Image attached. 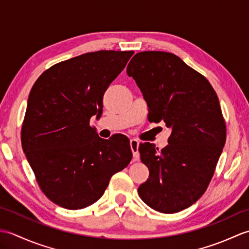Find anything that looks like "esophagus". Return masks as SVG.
<instances>
[{"mask_svg":"<svg viewBox=\"0 0 249 249\" xmlns=\"http://www.w3.org/2000/svg\"><path fill=\"white\" fill-rule=\"evenodd\" d=\"M129 144H130V149L131 152H133V155H134V160L137 161L139 160V141L137 139H130L129 141Z\"/></svg>","mask_w":249,"mask_h":249,"instance_id":"34e87169","label":"esophagus"}]
</instances>
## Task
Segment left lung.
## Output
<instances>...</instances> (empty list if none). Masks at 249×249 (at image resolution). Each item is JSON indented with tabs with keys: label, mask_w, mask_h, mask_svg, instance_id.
Instances as JSON below:
<instances>
[{
	"label": "left lung",
	"mask_w": 249,
	"mask_h": 249,
	"mask_svg": "<svg viewBox=\"0 0 249 249\" xmlns=\"http://www.w3.org/2000/svg\"><path fill=\"white\" fill-rule=\"evenodd\" d=\"M149 107L152 122L171 129L168 145L139 146L150 176L138 188L144 203L172 214L194 204L208 188L226 142V124L210 82L178 56L137 53L127 66Z\"/></svg>",
	"instance_id": "1"
}]
</instances>
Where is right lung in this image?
Listing matches in <instances>:
<instances>
[{
    "label": "right lung",
    "instance_id": "obj_1",
    "mask_svg": "<svg viewBox=\"0 0 249 249\" xmlns=\"http://www.w3.org/2000/svg\"><path fill=\"white\" fill-rule=\"evenodd\" d=\"M134 51L89 52L57 63L32 88L21 142L37 183L52 202L80 210L102 197L133 157L123 138H99L89 119Z\"/></svg>",
    "mask_w": 249,
    "mask_h": 249
}]
</instances>
